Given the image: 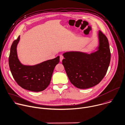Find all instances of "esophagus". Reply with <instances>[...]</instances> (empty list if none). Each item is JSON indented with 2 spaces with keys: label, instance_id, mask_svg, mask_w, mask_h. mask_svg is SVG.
Segmentation results:
<instances>
[{
  "label": "esophagus",
  "instance_id": "1",
  "mask_svg": "<svg viewBox=\"0 0 125 125\" xmlns=\"http://www.w3.org/2000/svg\"><path fill=\"white\" fill-rule=\"evenodd\" d=\"M63 59V57L62 55H60V61L61 62H62Z\"/></svg>",
  "mask_w": 125,
  "mask_h": 125
}]
</instances>
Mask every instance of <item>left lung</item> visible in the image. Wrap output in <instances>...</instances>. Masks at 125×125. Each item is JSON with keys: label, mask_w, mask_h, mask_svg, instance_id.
<instances>
[{"label": "left lung", "mask_w": 125, "mask_h": 125, "mask_svg": "<svg viewBox=\"0 0 125 125\" xmlns=\"http://www.w3.org/2000/svg\"><path fill=\"white\" fill-rule=\"evenodd\" d=\"M99 46L96 52L64 53L62 63L70 82L79 89H88L100 82L109 65L111 53L107 37L99 31Z\"/></svg>", "instance_id": "left-lung-1"}]
</instances>
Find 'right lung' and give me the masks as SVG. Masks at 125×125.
Listing matches in <instances>:
<instances>
[{
    "label": "right lung",
    "mask_w": 125,
    "mask_h": 125,
    "mask_svg": "<svg viewBox=\"0 0 125 125\" xmlns=\"http://www.w3.org/2000/svg\"><path fill=\"white\" fill-rule=\"evenodd\" d=\"M20 36L15 40L11 47L9 65L12 76L22 88L33 92L44 90L50 83L54 69L60 62V57L39 64L29 66L22 64L17 53V46Z\"/></svg>",
    "instance_id": "add662e5"
}]
</instances>
